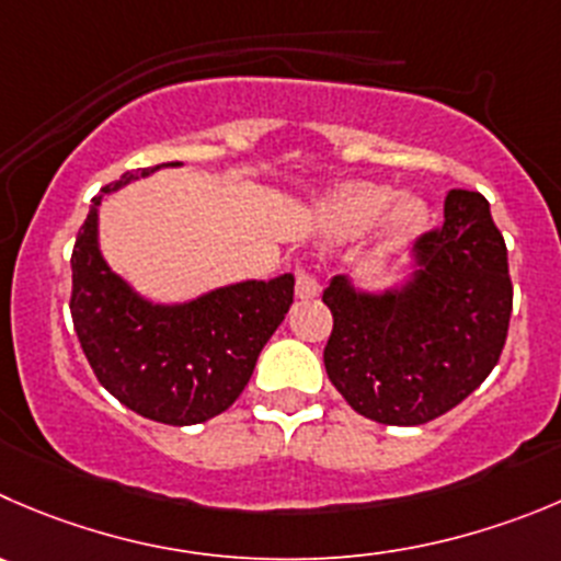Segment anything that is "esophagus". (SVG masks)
<instances>
[{
	"label": "esophagus",
	"instance_id": "34e87169",
	"mask_svg": "<svg viewBox=\"0 0 561 561\" xmlns=\"http://www.w3.org/2000/svg\"><path fill=\"white\" fill-rule=\"evenodd\" d=\"M319 277L317 272L311 270V266H297L295 270V295L300 297V300H313V297L319 295Z\"/></svg>",
	"mask_w": 561,
	"mask_h": 561
}]
</instances>
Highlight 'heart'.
Wrapping results in <instances>:
<instances>
[{
  "label": "heart",
  "instance_id": "obj_1",
  "mask_svg": "<svg viewBox=\"0 0 561 561\" xmlns=\"http://www.w3.org/2000/svg\"><path fill=\"white\" fill-rule=\"evenodd\" d=\"M391 201L393 192L386 190V186L352 184L330 201V222H333L339 231H360V228L371 226V222L391 206ZM419 217V204L408 201V204H402L393 211V228H397V231H404V228L415 226Z\"/></svg>",
  "mask_w": 561,
  "mask_h": 561
}]
</instances>
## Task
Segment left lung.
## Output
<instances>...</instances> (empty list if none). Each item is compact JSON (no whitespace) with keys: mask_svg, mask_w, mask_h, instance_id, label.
<instances>
[{"mask_svg":"<svg viewBox=\"0 0 561 561\" xmlns=\"http://www.w3.org/2000/svg\"><path fill=\"white\" fill-rule=\"evenodd\" d=\"M413 280L366 295L335 275L324 369L355 413L419 426L449 413L499 364L512 313L506 244L484 195L451 190L444 222L415 242Z\"/></svg>","mask_w":561,"mask_h":561,"instance_id":"left-lung-1","label":"left lung"}]
</instances>
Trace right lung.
I'll return each mask as SVG.
<instances>
[{
  "label": "right lung",
  "instance_id": "obj_1",
  "mask_svg": "<svg viewBox=\"0 0 561 561\" xmlns=\"http://www.w3.org/2000/svg\"><path fill=\"white\" fill-rule=\"evenodd\" d=\"M137 173L106 184L79 228L71 255L73 330L93 375L117 402L159 424H201L244 391L259 352L289 311L295 277L244 280L181 306L142 300L99 250L101 197Z\"/></svg>",
  "mask_w": 561,
  "mask_h": 561
}]
</instances>
